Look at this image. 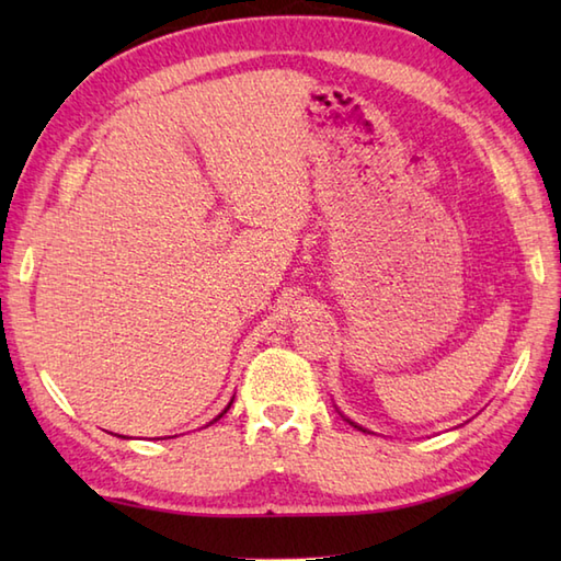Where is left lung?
I'll use <instances>...</instances> for the list:
<instances>
[{"instance_id":"8db88e82","label":"left lung","mask_w":561,"mask_h":561,"mask_svg":"<svg viewBox=\"0 0 561 561\" xmlns=\"http://www.w3.org/2000/svg\"><path fill=\"white\" fill-rule=\"evenodd\" d=\"M347 422H350V420H347ZM350 424H352V426H356V428H362V432H366V428H364V426H359V424H354V422H350Z\"/></svg>"}]
</instances>
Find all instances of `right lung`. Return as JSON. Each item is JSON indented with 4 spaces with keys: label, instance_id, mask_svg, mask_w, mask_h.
I'll return each mask as SVG.
<instances>
[{
    "label": "right lung",
    "instance_id": "right-lung-1",
    "mask_svg": "<svg viewBox=\"0 0 561 561\" xmlns=\"http://www.w3.org/2000/svg\"><path fill=\"white\" fill-rule=\"evenodd\" d=\"M231 402H233V400H231ZM231 402H229V404H226V410H224V412H221V414H219V416H217V420H221V416H224V414H226V412H229V408H231ZM217 420H211V422H209V424H214V422H217Z\"/></svg>",
    "mask_w": 561,
    "mask_h": 561
}]
</instances>
